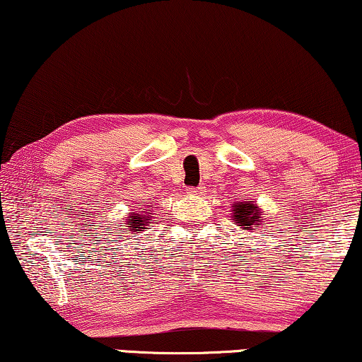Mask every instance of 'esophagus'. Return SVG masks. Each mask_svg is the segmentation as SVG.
Returning <instances> with one entry per match:
<instances>
[{
    "label": "esophagus",
    "mask_w": 362,
    "mask_h": 362,
    "mask_svg": "<svg viewBox=\"0 0 362 362\" xmlns=\"http://www.w3.org/2000/svg\"><path fill=\"white\" fill-rule=\"evenodd\" d=\"M187 191H189L191 194H197V192H202V187H194V186H191V187H187Z\"/></svg>",
    "instance_id": "esophagus-1"
}]
</instances>
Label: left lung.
<instances>
[{
	"label": "left lung",
	"instance_id": "1",
	"mask_svg": "<svg viewBox=\"0 0 362 362\" xmlns=\"http://www.w3.org/2000/svg\"><path fill=\"white\" fill-rule=\"evenodd\" d=\"M233 218L237 220L238 227H242L243 230H253L255 225L261 223V212L258 211V207L255 204L248 202H238L233 206Z\"/></svg>",
	"mask_w": 362,
	"mask_h": 362
}]
</instances>
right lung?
Masks as SVG:
<instances>
[{"mask_svg": "<svg viewBox=\"0 0 362 362\" xmlns=\"http://www.w3.org/2000/svg\"><path fill=\"white\" fill-rule=\"evenodd\" d=\"M148 220H150V217H142V216H139V214H132V216L129 217L127 225L132 230H135V232H140V230L145 228L146 223H150Z\"/></svg>", "mask_w": 362, "mask_h": 362, "instance_id": "obj_1", "label": "right lung"}]
</instances>
